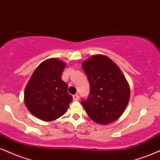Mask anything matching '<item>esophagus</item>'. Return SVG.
Returning <instances> with one entry per match:
<instances>
[{
  "label": "esophagus",
  "mask_w": 160,
  "mask_h": 160,
  "mask_svg": "<svg viewBox=\"0 0 160 160\" xmlns=\"http://www.w3.org/2000/svg\"><path fill=\"white\" fill-rule=\"evenodd\" d=\"M79 98H80V97H79L78 94H75L73 95V100L74 101H78Z\"/></svg>",
  "instance_id": "34e87169"
}]
</instances>
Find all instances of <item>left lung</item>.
<instances>
[{
	"label": "left lung",
	"instance_id": "obj_1",
	"mask_svg": "<svg viewBox=\"0 0 160 160\" xmlns=\"http://www.w3.org/2000/svg\"><path fill=\"white\" fill-rule=\"evenodd\" d=\"M90 92L81 103L88 116L100 124L113 122L122 114L130 97L129 86L122 71L109 58L92 56L82 64Z\"/></svg>",
	"mask_w": 160,
	"mask_h": 160
}]
</instances>
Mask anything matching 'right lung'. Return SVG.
Here are the masks:
<instances>
[{
    "instance_id": "obj_1",
    "label": "right lung",
    "mask_w": 160,
    "mask_h": 160,
    "mask_svg": "<svg viewBox=\"0 0 160 160\" xmlns=\"http://www.w3.org/2000/svg\"><path fill=\"white\" fill-rule=\"evenodd\" d=\"M65 64L56 58L40 63L25 89V103L29 111L44 121L56 120L67 111L72 96L62 80Z\"/></svg>"
}]
</instances>
